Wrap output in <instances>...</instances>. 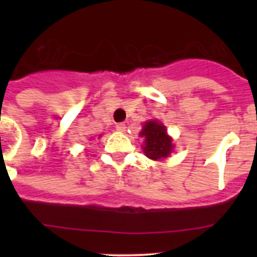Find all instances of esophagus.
<instances>
[{"mask_svg": "<svg viewBox=\"0 0 257 257\" xmlns=\"http://www.w3.org/2000/svg\"><path fill=\"white\" fill-rule=\"evenodd\" d=\"M115 128H117V131H119V133H123V131L126 130V124H124V123H117Z\"/></svg>", "mask_w": 257, "mask_h": 257, "instance_id": "34e87169", "label": "esophagus"}]
</instances>
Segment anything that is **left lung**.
Listing matches in <instances>:
<instances>
[{
  "label": "left lung",
  "instance_id": "left-lung-1",
  "mask_svg": "<svg viewBox=\"0 0 257 257\" xmlns=\"http://www.w3.org/2000/svg\"><path fill=\"white\" fill-rule=\"evenodd\" d=\"M140 135L145 138V145L143 147L145 156L151 160H162L169 157L172 151V140L163 124L157 121H149L144 124Z\"/></svg>",
  "mask_w": 257,
  "mask_h": 257
}]
</instances>
